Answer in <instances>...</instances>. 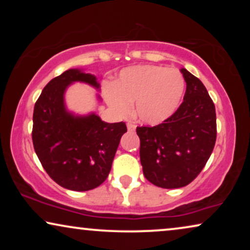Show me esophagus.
Here are the masks:
<instances>
[{
  "label": "esophagus",
  "instance_id": "esophagus-1",
  "mask_svg": "<svg viewBox=\"0 0 250 250\" xmlns=\"http://www.w3.org/2000/svg\"><path fill=\"white\" fill-rule=\"evenodd\" d=\"M135 127H136V126L134 124H132V123H127V129L129 132H134Z\"/></svg>",
  "mask_w": 250,
  "mask_h": 250
}]
</instances>
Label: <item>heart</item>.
Listing matches in <instances>:
<instances>
[{"label": "heart", "instance_id": "obj_1", "mask_svg": "<svg viewBox=\"0 0 250 250\" xmlns=\"http://www.w3.org/2000/svg\"><path fill=\"white\" fill-rule=\"evenodd\" d=\"M186 92V81L176 69L141 64L123 69L114 84L104 90L107 104L125 117L135 102V116L148 125L168 121L179 109Z\"/></svg>", "mask_w": 250, "mask_h": 250}]
</instances>
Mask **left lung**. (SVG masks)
<instances>
[{
	"label": "left lung",
	"mask_w": 250,
	"mask_h": 250,
	"mask_svg": "<svg viewBox=\"0 0 250 250\" xmlns=\"http://www.w3.org/2000/svg\"><path fill=\"white\" fill-rule=\"evenodd\" d=\"M187 83L183 102L168 121L136 128L146 179L164 189L186 187L199 175L216 141V112L199 78L181 69Z\"/></svg>",
	"instance_id": "1"
}]
</instances>
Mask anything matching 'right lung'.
Masks as SVG:
<instances>
[{
	"mask_svg": "<svg viewBox=\"0 0 250 250\" xmlns=\"http://www.w3.org/2000/svg\"><path fill=\"white\" fill-rule=\"evenodd\" d=\"M76 82L100 91L97 77L77 68L51 80L34 107L32 138L43 168L54 182L68 190L87 191L108 177L127 128L123 122L101 121L94 112L75 115L68 110L64 93Z\"/></svg>",
	"mask_w": 250,
	"mask_h": 250,
	"instance_id": "right-lung-1",
	"label": "right lung"
}]
</instances>
